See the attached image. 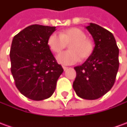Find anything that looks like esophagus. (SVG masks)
<instances>
[{
	"label": "esophagus",
	"instance_id": "1",
	"mask_svg": "<svg viewBox=\"0 0 127 127\" xmlns=\"http://www.w3.org/2000/svg\"><path fill=\"white\" fill-rule=\"evenodd\" d=\"M63 68L64 71H66V69H68V67H67V66H63Z\"/></svg>",
	"mask_w": 127,
	"mask_h": 127
}]
</instances>
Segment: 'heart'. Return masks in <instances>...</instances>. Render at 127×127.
I'll return each instance as SVG.
<instances>
[{
    "label": "heart",
    "mask_w": 127,
    "mask_h": 127,
    "mask_svg": "<svg viewBox=\"0 0 127 127\" xmlns=\"http://www.w3.org/2000/svg\"><path fill=\"white\" fill-rule=\"evenodd\" d=\"M47 45L54 53H59L69 45V51L64 52L56 56L58 63L70 65L88 58L93 52V43L86 38L82 30L71 28L60 32L59 35L52 34L47 39Z\"/></svg>",
    "instance_id": "b5f03b06"
}]
</instances>
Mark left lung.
<instances>
[{"label":"left lung","instance_id":"1","mask_svg":"<svg viewBox=\"0 0 127 127\" xmlns=\"http://www.w3.org/2000/svg\"><path fill=\"white\" fill-rule=\"evenodd\" d=\"M86 29L95 46L85 63L74 67L76 77L73 87L80 98L95 100L106 94L114 84L119 67V50L113 34L107 30L93 23Z\"/></svg>","mask_w":127,"mask_h":127}]
</instances>
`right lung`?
<instances>
[{"label": "right lung", "instance_id": "1", "mask_svg": "<svg viewBox=\"0 0 127 127\" xmlns=\"http://www.w3.org/2000/svg\"><path fill=\"white\" fill-rule=\"evenodd\" d=\"M55 31V26L34 24L13 39L10 59L15 86L23 95L34 101L52 95L63 72L47 45V39Z\"/></svg>", "mask_w": 127, "mask_h": 127}]
</instances>
